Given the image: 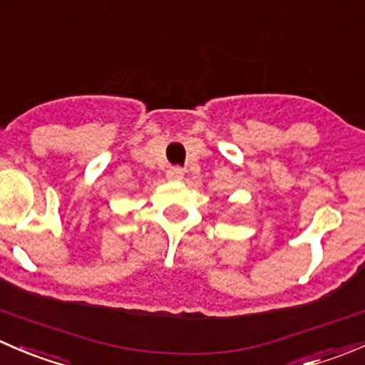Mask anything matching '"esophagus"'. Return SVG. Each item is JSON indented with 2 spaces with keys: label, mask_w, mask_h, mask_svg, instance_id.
<instances>
[{
  "label": "esophagus",
  "mask_w": 365,
  "mask_h": 365,
  "mask_svg": "<svg viewBox=\"0 0 365 365\" xmlns=\"http://www.w3.org/2000/svg\"><path fill=\"white\" fill-rule=\"evenodd\" d=\"M183 175H185V171L182 168H169L165 173L168 180H171V182H180V180H183Z\"/></svg>",
  "instance_id": "esophagus-1"
}]
</instances>
